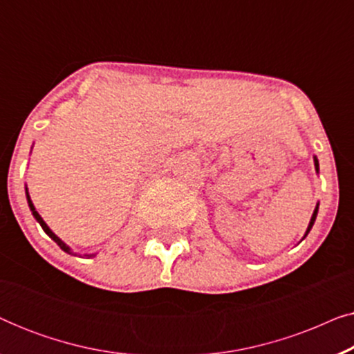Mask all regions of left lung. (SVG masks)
<instances>
[{"label": "left lung", "instance_id": "obj_1", "mask_svg": "<svg viewBox=\"0 0 354 354\" xmlns=\"http://www.w3.org/2000/svg\"><path fill=\"white\" fill-rule=\"evenodd\" d=\"M314 166H316V171L319 172V161H317V158H314ZM317 209H319V206H316V209H314V214H313V217H311V222H309V225H308L306 235L309 234V230L313 229V225H314V221H316V216H317ZM306 235H304V236H306Z\"/></svg>", "mask_w": 354, "mask_h": 354}]
</instances>
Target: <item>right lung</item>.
<instances>
[{"mask_svg": "<svg viewBox=\"0 0 354 354\" xmlns=\"http://www.w3.org/2000/svg\"><path fill=\"white\" fill-rule=\"evenodd\" d=\"M26 190H27V188H26ZM27 201H28V206H30V211H32V214H33V217H35V219L38 221V224H40V225H41V229L46 232V235H48V236H50V239H53V240H55V241H56V243H57V246H59V248H61L62 251H66V253H69V254H75V253H72V251H71V248H69V246H67V245L64 243V241H62V240L59 239V236H56L55 234H53V232H51V229H50V227H48V225L45 224V221H43V219H41V216H40V214H38V212H37V209H35V206H33V203H32V200H30V196H28V192H27ZM85 256H86V258H91V256H95V254H85Z\"/></svg>", "mask_w": 354, "mask_h": 354, "instance_id": "right-lung-1", "label": "right lung"}]
</instances>
